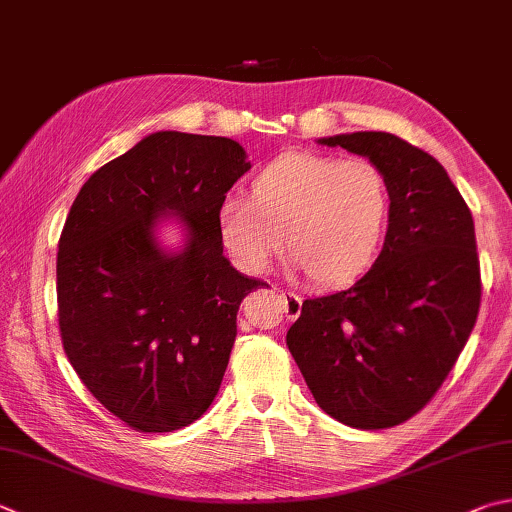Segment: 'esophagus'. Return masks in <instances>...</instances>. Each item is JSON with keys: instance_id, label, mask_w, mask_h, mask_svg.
Wrapping results in <instances>:
<instances>
[{"instance_id": "esophagus-1", "label": "esophagus", "mask_w": 512, "mask_h": 512, "mask_svg": "<svg viewBox=\"0 0 512 512\" xmlns=\"http://www.w3.org/2000/svg\"><path fill=\"white\" fill-rule=\"evenodd\" d=\"M280 295L284 297V309H286V318H297L302 311V297L291 291H280Z\"/></svg>"}]
</instances>
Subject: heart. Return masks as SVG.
<instances>
[{"label":"heart","instance_id":"obj_1","mask_svg":"<svg viewBox=\"0 0 512 512\" xmlns=\"http://www.w3.org/2000/svg\"><path fill=\"white\" fill-rule=\"evenodd\" d=\"M392 208V185L380 165L286 152L255 174L250 201L219 203L217 235L246 273L268 271L284 241L293 268L315 286L340 288L374 266Z\"/></svg>","mask_w":512,"mask_h":512}]
</instances>
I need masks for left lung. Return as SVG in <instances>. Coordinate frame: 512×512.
Returning a JSON list of instances; mask_svg holds the SVG:
<instances>
[{
  "label": "left lung",
  "instance_id": "obj_1",
  "mask_svg": "<svg viewBox=\"0 0 512 512\" xmlns=\"http://www.w3.org/2000/svg\"><path fill=\"white\" fill-rule=\"evenodd\" d=\"M320 143L383 167L392 221L369 273L347 291L304 300L286 345L324 412L383 430L432 401L475 327V221L443 165L403 138L356 132Z\"/></svg>",
  "mask_w": 512,
  "mask_h": 512
}]
</instances>
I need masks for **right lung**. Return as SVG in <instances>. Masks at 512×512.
I'll list each match as a JSON object with an SVG mask.
<instances>
[{"label": "right lung", "mask_w": 512, "mask_h": 512, "mask_svg": "<svg viewBox=\"0 0 512 512\" xmlns=\"http://www.w3.org/2000/svg\"><path fill=\"white\" fill-rule=\"evenodd\" d=\"M246 152L224 136L156 132L82 185L58 244V322L71 367L136 432L190 425L215 401L244 297L266 282L237 273L217 208ZM179 216L189 241L153 237Z\"/></svg>", "instance_id": "add662e5"}]
</instances>
